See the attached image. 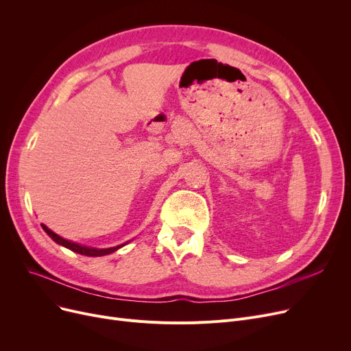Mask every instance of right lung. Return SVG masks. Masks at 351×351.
Returning <instances> with one entry per match:
<instances>
[{
  "instance_id": "1",
  "label": "right lung",
  "mask_w": 351,
  "mask_h": 351,
  "mask_svg": "<svg viewBox=\"0 0 351 351\" xmlns=\"http://www.w3.org/2000/svg\"><path fill=\"white\" fill-rule=\"evenodd\" d=\"M41 226H43V229L45 230V233L52 239V241H53L55 243H58V245H61V246H64V247H66V249H69V250H72V252H75V253H80V254H84V256H90V257H98V256L110 254V253L117 252L118 249L123 247L126 243L131 242V241H129V242H125V243L118 245V246H114V247L98 249V247H90V246H85V245H81V243H75V242L66 241V239L61 237L60 234L53 233V232H52L51 229H48L45 225H41Z\"/></svg>"
}]
</instances>
